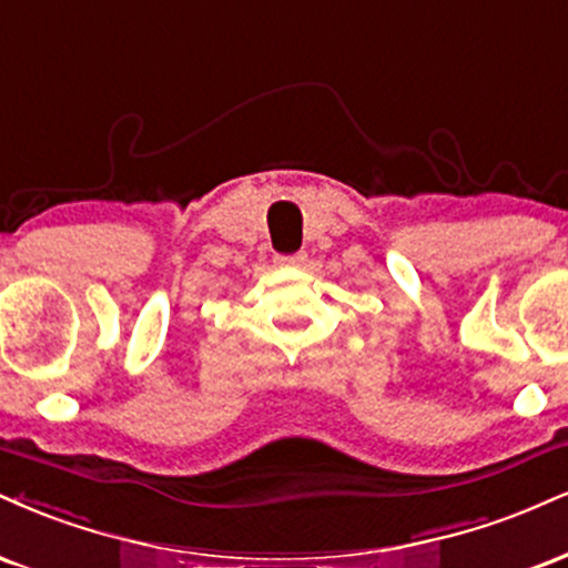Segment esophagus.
Instances as JSON below:
<instances>
[{
	"instance_id": "obj_1",
	"label": "esophagus",
	"mask_w": 568,
	"mask_h": 568,
	"mask_svg": "<svg viewBox=\"0 0 568 568\" xmlns=\"http://www.w3.org/2000/svg\"><path fill=\"white\" fill-rule=\"evenodd\" d=\"M308 260V255L305 252H292V255H276V263L278 265H286V268H300V265Z\"/></svg>"
}]
</instances>
